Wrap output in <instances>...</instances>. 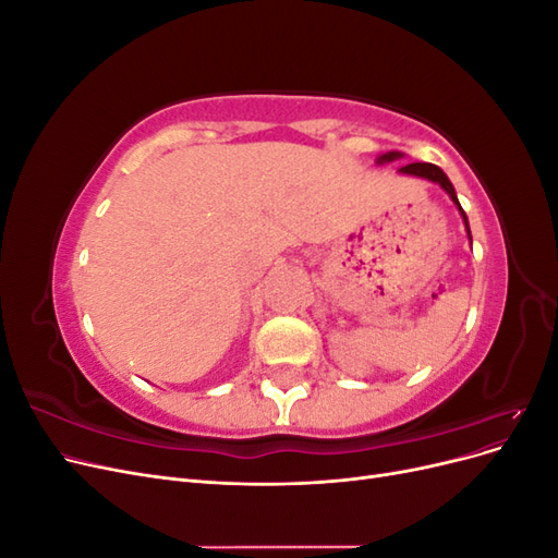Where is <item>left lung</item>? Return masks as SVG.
Returning <instances> with one entry per match:
<instances>
[{
    "mask_svg": "<svg viewBox=\"0 0 558 558\" xmlns=\"http://www.w3.org/2000/svg\"><path fill=\"white\" fill-rule=\"evenodd\" d=\"M398 158H402V154H398V150H391V154H384V156H379V160H377V162H379V165H384V162H391V160H398ZM400 172H402V174H412V177H421V179H428V181H433V183H437V185H442V189L447 191V195L453 199V205L459 207V211H461V216H463L465 230H468V238H470L468 216H465V211H463V207H461L459 197H456V191H453L451 181L447 179V174L440 170V167H437V165H430V162H410V165L400 167ZM470 242H472V238H470Z\"/></svg>",
    "mask_w": 558,
    "mask_h": 558,
    "instance_id": "1",
    "label": "left lung"
}]
</instances>
